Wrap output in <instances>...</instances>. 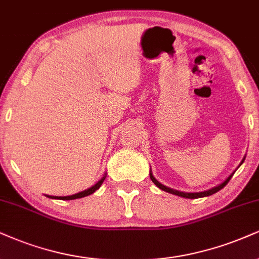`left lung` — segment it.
I'll return each instance as SVG.
<instances>
[{
  "label": "left lung",
  "instance_id": "1",
  "mask_svg": "<svg viewBox=\"0 0 259 259\" xmlns=\"http://www.w3.org/2000/svg\"><path fill=\"white\" fill-rule=\"evenodd\" d=\"M244 159H245V157L242 158V161H241V163H240V164H242V162H244ZM233 174H234V173H232L231 175H229V177H228L227 179H226V180L223 181L222 184H220L219 186H216V187H212V188H210V190H207V191H203V192H194V193L181 192V191H177V190H173V188H169V187H167V186H164V185H162L161 183H158V181L156 180L155 177H154V175H152L151 171H150V179H151V180H152V183H154V184L156 185V186H157L158 188H161V190L165 191V192H168V193H171V194H175V196H179V197L188 198V199H196V198H202V197H207V196H211V194H213V193H216V192H218V191H220V190H221V188H223V187L226 186V185H227L228 181L231 180V178L233 177Z\"/></svg>",
  "mask_w": 259,
  "mask_h": 259
}]
</instances>
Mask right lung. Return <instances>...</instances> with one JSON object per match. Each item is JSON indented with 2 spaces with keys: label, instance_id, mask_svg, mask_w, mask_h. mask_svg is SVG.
I'll return each mask as SVG.
<instances>
[{
  "label": "right lung",
  "instance_id": "obj_1",
  "mask_svg": "<svg viewBox=\"0 0 259 259\" xmlns=\"http://www.w3.org/2000/svg\"><path fill=\"white\" fill-rule=\"evenodd\" d=\"M104 179H105V174H104V177L101 179L100 181H98L97 184L96 185H94V186L92 187H90V188H88V190H85V191H81V192H79V193H75V194H72V196H66V197H56V196H47L48 198H53V199H62V200H72V199H78V198H82V197H86V196H90V194H92L94 192H96V191L98 190V188L101 187V185L103 184V181H104Z\"/></svg>",
  "mask_w": 259,
  "mask_h": 259
}]
</instances>
